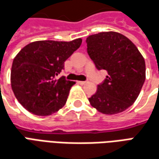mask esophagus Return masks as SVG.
I'll return each instance as SVG.
<instances>
[{"mask_svg":"<svg viewBox=\"0 0 159 159\" xmlns=\"http://www.w3.org/2000/svg\"><path fill=\"white\" fill-rule=\"evenodd\" d=\"M77 83H79V84H81V85H83V84L86 83V82H84V81H79V82H77Z\"/></svg>","mask_w":159,"mask_h":159,"instance_id":"1","label":"esophagus"}]
</instances>
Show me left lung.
I'll use <instances>...</instances> for the list:
<instances>
[{
	"label": "left lung",
	"mask_w": 159,
	"mask_h": 159,
	"mask_svg": "<svg viewBox=\"0 0 159 159\" xmlns=\"http://www.w3.org/2000/svg\"><path fill=\"white\" fill-rule=\"evenodd\" d=\"M86 43L96 69L108 74L89 98L91 106L105 114L121 113L134 104L145 83L144 57L129 39L116 32L93 34Z\"/></svg>",
	"instance_id": "left-lung-1"
}]
</instances>
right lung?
<instances>
[{"instance_id": "1", "label": "right lung", "mask_w": 159, "mask_h": 159, "mask_svg": "<svg viewBox=\"0 0 159 159\" xmlns=\"http://www.w3.org/2000/svg\"><path fill=\"white\" fill-rule=\"evenodd\" d=\"M82 39L70 42H32L14 57L11 69V86L19 102L36 115L46 116L65 105L75 82L57 78L64 62L79 48Z\"/></svg>"}]
</instances>
